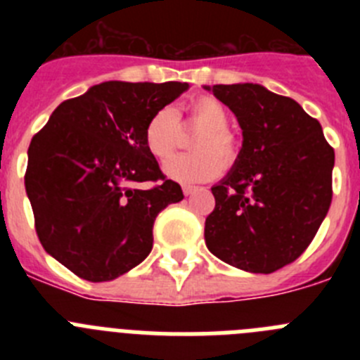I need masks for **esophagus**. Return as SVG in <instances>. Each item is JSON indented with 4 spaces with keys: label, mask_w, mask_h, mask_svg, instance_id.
<instances>
[{
    "label": "esophagus",
    "mask_w": 360,
    "mask_h": 360,
    "mask_svg": "<svg viewBox=\"0 0 360 360\" xmlns=\"http://www.w3.org/2000/svg\"><path fill=\"white\" fill-rule=\"evenodd\" d=\"M182 191H184V195L189 196V195H193V193H196V191H198V187H196V186H189V184H187V186L182 187Z\"/></svg>",
    "instance_id": "obj_1"
}]
</instances>
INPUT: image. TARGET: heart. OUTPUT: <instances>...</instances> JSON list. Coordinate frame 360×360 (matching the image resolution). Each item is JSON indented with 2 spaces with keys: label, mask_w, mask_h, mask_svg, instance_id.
<instances>
[{
  "label": "heart",
  "mask_w": 360,
  "mask_h": 360,
  "mask_svg": "<svg viewBox=\"0 0 360 360\" xmlns=\"http://www.w3.org/2000/svg\"><path fill=\"white\" fill-rule=\"evenodd\" d=\"M187 120L198 128V135L191 144L195 153L176 155L165 162L164 174L180 184L207 182L218 176L225 165L238 158L236 136L229 131V113L214 97H198L187 106ZM178 115L169 106L157 110L144 128V146L153 157L165 160L173 155L178 144Z\"/></svg>",
  "instance_id": "1"
}]
</instances>
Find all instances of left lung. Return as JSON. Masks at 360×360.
Masks as SVG:
<instances>
[{
    "label": "left lung",
    "instance_id": "obj_1",
    "mask_svg": "<svg viewBox=\"0 0 360 360\" xmlns=\"http://www.w3.org/2000/svg\"><path fill=\"white\" fill-rule=\"evenodd\" d=\"M236 115L243 144L214 187L205 245L221 262L270 274L307 250L332 203L335 153L294 98L262 84L203 86Z\"/></svg>",
    "mask_w": 360,
    "mask_h": 360
}]
</instances>
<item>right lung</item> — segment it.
Here are the masks:
<instances>
[{
  "label": "right lung",
  "instance_id": "right-lung-1",
  "mask_svg": "<svg viewBox=\"0 0 360 360\" xmlns=\"http://www.w3.org/2000/svg\"><path fill=\"white\" fill-rule=\"evenodd\" d=\"M187 82L108 81L53 110L28 148L25 187L43 249L86 281H111L153 249V224L184 198L144 146L149 117ZM142 181H160L142 190Z\"/></svg>",
  "mask_w": 360,
  "mask_h": 360
}]
</instances>
